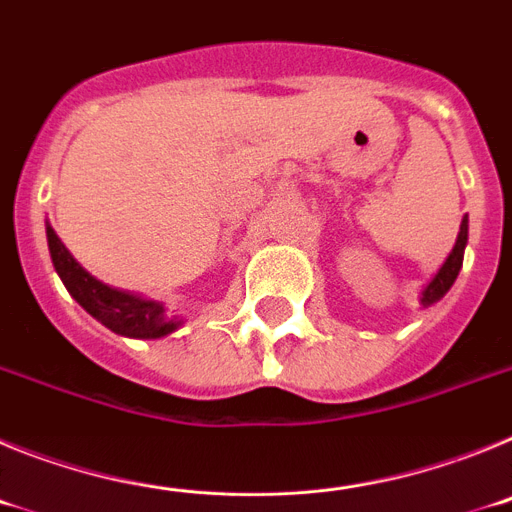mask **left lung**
Wrapping results in <instances>:
<instances>
[{
    "mask_svg": "<svg viewBox=\"0 0 512 512\" xmlns=\"http://www.w3.org/2000/svg\"><path fill=\"white\" fill-rule=\"evenodd\" d=\"M467 241H469V217L464 215L461 217L459 235H456V243H454V248H451L449 259L443 261L441 269L436 271V277L425 284V289L420 292V305L423 307L436 305V302L441 300L446 292H449L451 284H454L456 277H459L461 264H464V248H467Z\"/></svg>",
    "mask_w": 512,
    "mask_h": 512,
    "instance_id": "obj_1",
    "label": "left lung"
}]
</instances>
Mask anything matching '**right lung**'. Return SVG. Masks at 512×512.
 Segmentation results:
<instances>
[{
    "mask_svg": "<svg viewBox=\"0 0 512 512\" xmlns=\"http://www.w3.org/2000/svg\"><path fill=\"white\" fill-rule=\"evenodd\" d=\"M45 235H48V251H51L53 266H56L63 287L69 289V295L104 328H110L117 336L143 338V341L171 336L174 330L182 328L184 320L166 318L164 302L148 300V297L125 292V289H115L92 277L71 256L69 248L63 246L56 230L48 223H45Z\"/></svg>",
    "mask_w": 512,
    "mask_h": 512,
    "instance_id": "right-lung-1",
    "label": "right lung"
}]
</instances>
